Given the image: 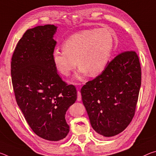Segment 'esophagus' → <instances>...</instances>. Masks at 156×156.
I'll use <instances>...</instances> for the list:
<instances>
[{
    "instance_id": "34e87169",
    "label": "esophagus",
    "mask_w": 156,
    "mask_h": 156,
    "mask_svg": "<svg viewBox=\"0 0 156 156\" xmlns=\"http://www.w3.org/2000/svg\"><path fill=\"white\" fill-rule=\"evenodd\" d=\"M77 95H78L77 100H78V101H80L81 99H82V96H81V94H80V92L79 91H78V92H77Z\"/></svg>"
}]
</instances>
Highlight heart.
I'll use <instances>...</instances> for the list:
<instances>
[{
	"label": "heart",
	"mask_w": 156,
	"mask_h": 156,
	"mask_svg": "<svg viewBox=\"0 0 156 156\" xmlns=\"http://www.w3.org/2000/svg\"><path fill=\"white\" fill-rule=\"evenodd\" d=\"M113 45L114 37L107 29L84 30L66 39L62 51L56 49L53 52V62L59 73L65 76L69 75L78 63L76 78L83 80L88 73L95 76L103 72Z\"/></svg>",
	"instance_id": "b5f03b06"
}]
</instances>
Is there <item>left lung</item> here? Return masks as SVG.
Returning <instances> with one entry per match:
<instances>
[{
	"label": "left lung",
	"mask_w": 156,
	"mask_h": 156,
	"mask_svg": "<svg viewBox=\"0 0 156 156\" xmlns=\"http://www.w3.org/2000/svg\"><path fill=\"white\" fill-rule=\"evenodd\" d=\"M141 85L138 55L126 51L82 87V100L91 126L104 137L119 134L133 119Z\"/></svg>",
	"instance_id": "obj_1"
}]
</instances>
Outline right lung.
I'll return each instance as SVG.
<instances>
[{
  "label": "right lung",
  "mask_w": 156,
  "mask_h": 156,
  "mask_svg": "<svg viewBox=\"0 0 156 156\" xmlns=\"http://www.w3.org/2000/svg\"><path fill=\"white\" fill-rule=\"evenodd\" d=\"M54 25L30 29L18 41L12 58L11 75L16 100L31 129L49 141L69 131L66 112L77 99L72 84L57 73L52 59L56 41Z\"/></svg>",
  "instance_id": "obj_1"
}]
</instances>
